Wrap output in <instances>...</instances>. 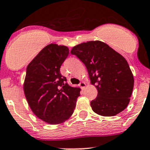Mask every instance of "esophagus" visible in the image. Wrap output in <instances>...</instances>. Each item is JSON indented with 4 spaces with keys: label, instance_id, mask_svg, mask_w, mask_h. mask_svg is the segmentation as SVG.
Listing matches in <instances>:
<instances>
[{
    "label": "esophagus",
    "instance_id": "34e87169",
    "mask_svg": "<svg viewBox=\"0 0 150 150\" xmlns=\"http://www.w3.org/2000/svg\"><path fill=\"white\" fill-rule=\"evenodd\" d=\"M79 86H80V87L81 88H82V89H83L84 88L86 87V83H85L84 82H81V83H80Z\"/></svg>",
    "mask_w": 150,
    "mask_h": 150
}]
</instances>
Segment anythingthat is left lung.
<instances>
[{
  "instance_id": "1",
  "label": "left lung",
  "mask_w": 150,
  "mask_h": 150,
  "mask_svg": "<svg viewBox=\"0 0 150 150\" xmlns=\"http://www.w3.org/2000/svg\"><path fill=\"white\" fill-rule=\"evenodd\" d=\"M86 65L97 96L92 110L102 116H114L125 110L134 88V76L125 59L99 40L74 46L70 51Z\"/></svg>"
}]
</instances>
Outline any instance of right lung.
<instances>
[{
    "instance_id": "obj_1",
    "label": "right lung",
    "mask_w": 150,
    "mask_h": 150,
    "mask_svg": "<svg viewBox=\"0 0 150 150\" xmlns=\"http://www.w3.org/2000/svg\"><path fill=\"white\" fill-rule=\"evenodd\" d=\"M69 48L48 45L28 64L24 91L32 111L40 120L59 124L69 119L80 96V88L71 87L62 75L60 67Z\"/></svg>"
}]
</instances>
